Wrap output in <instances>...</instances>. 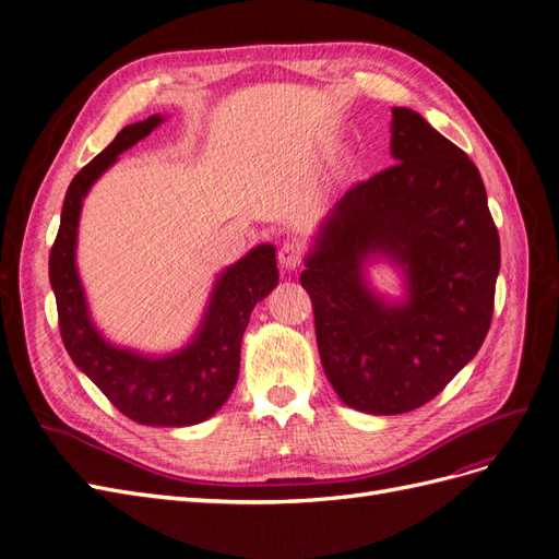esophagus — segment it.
Instances as JSON below:
<instances>
[{
    "mask_svg": "<svg viewBox=\"0 0 559 559\" xmlns=\"http://www.w3.org/2000/svg\"><path fill=\"white\" fill-rule=\"evenodd\" d=\"M277 259H280V265H282V267L296 270V267L302 263V259H306V245H302V242L296 240V238L284 240L282 247H280Z\"/></svg>",
    "mask_w": 559,
    "mask_h": 559,
    "instance_id": "obj_1",
    "label": "esophagus"
}]
</instances>
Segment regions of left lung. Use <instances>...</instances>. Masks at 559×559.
<instances>
[{
  "label": "left lung",
  "instance_id": "left-lung-1",
  "mask_svg": "<svg viewBox=\"0 0 559 559\" xmlns=\"http://www.w3.org/2000/svg\"><path fill=\"white\" fill-rule=\"evenodd\" d=\"M392 114L396 163L343 195L300 273L326 378L343 403L370 415L419 408L476 357L501 263L478 167L417 111ZM370 252L406 267L405 307L365 289Z\"/></svg>",
  "mask_w": 559,
  "mask_h": 559
}]
</instances>
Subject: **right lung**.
<instances>
[{
	"label": "right lung",
	"mask_w": 559,
	"mask_h": 559,
	"mask_svg": "<svg viewBox=\"0 0 559 559\" xmlns=\"http://www.w3.org/2000/svg\"><path fill=\"white\" fill-rule=\"evenodd\" d=\"M163 118L148 116L116 134V140L81 167L64 195L60 228L48 257L56 292L58 326L67 354L114 408L138 425L189 427L214 415L230 396L240 370V343L249 314L277 284L275 249L261 245L228 267L216 282L205 321L195 341L165 359L116 349L93 329L74 265L81 200L121 151L144 140Z\"/></svg>",
	"instance_id": "add662e5"
}]
</instances>
